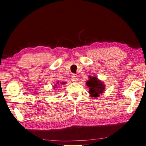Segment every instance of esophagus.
Returning <instances> with one entry per match:
<instances>
[{"mask_svg":"<svg viewBox=\"0 0 146 146\" xmlns=\"http://www.w3.org/2000/svg\"><path fill=\"white\" fill-rule=\"evenodd\" d=\"M71 80L73 82H77L78 81V78L76 76H75V75H73L71 77Z\"/></svg>","mask_w":146,"mask_h":146,"instance_id":"34e87169","label":"esophagus"}]
</instances>
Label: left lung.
I'll return each instance as SVG.
<instances>
[{
	"instance_id": "8db88e82",
	"label": "left lung",
	"mask_w": 146,
	"mask_h": 146,
	"mask_svg": "<svg viewBox=\"0 0 146 146\" xmlns=\"http://www.w3.org/2000/svg\"><path fill=\"white\" fill-rule=\"evenodd\" d=\"M88 77L89 80L86 82V84L89 87L90 96L92 98H98L105 91V85L96 77L89 76Z\"/></svg>"
}]
</instances>
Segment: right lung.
<instances>
[{
  "label": "right lung",
  "mask_w": 146,
  "mask_h": 146,
  "mask_svg": "<svg viewBox=\"0 0 146 146\" xmlns=\"http://www.w3.org/2000/svg\"><path fill=\"white\" fill-rule=\"evenodd\" d=\"M66 83V82H60V83L59 84V82H57V84H58V85H57V84H56V85H55V86H54V89H55V88H56V87H57V86H59V85H60V84H61V85H63V84H65Z\"/></svg>",
  "instance_id": "add662e5"
}]
</instances>
